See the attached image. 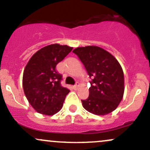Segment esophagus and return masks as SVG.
I'll use <instances>...</instances> for the list:
<instances>
[{
    "label": "esophagus",
    "mask_w": 150,
    "mask_h": 150,
    "mask_svg": "<svg viewBox=\"0 0 150 150\" xmlns=\"http://www.w3.org/2000/svg\"><path fill=\"white\" fill-rule=\"evenodd\" d=\"M79 85H80V84H79V82H76V83H75V85L73 86V89H77V88H78Z\"/></svg>",
    "instance_id": "esophagus-1"
}]
</instances>
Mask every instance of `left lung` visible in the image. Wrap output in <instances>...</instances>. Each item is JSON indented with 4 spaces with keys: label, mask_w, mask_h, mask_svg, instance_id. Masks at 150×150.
Returning <instances> with one entry per match:
<instances>
[{
    "label": "left lung",
    "mask_w": 150,
    "mask_h": 150,
    "mask_svg": "<svg viewBox=\"0 0 150 150\" xmlns=\"http://www.w3.org/2000/svg\"><path fill=\"white\" fill-rule=\"evenodd\" d=\"M73 52L91 78L89 97L81 100L83 107L98 116L112 112L124 93V75L119 63L111 53L96 46L78 47Z\"/></svg>",
    "instance_id": "left-lung-1"
}]
</instances>
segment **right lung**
Masks as SVG:
<instances>
[{
  "label": "right lung",
  "instance_id": "1",
  "mask_svg": "<svg viewBox=\"0 0 150 150\" xmlns=\"http://www.w3.org/2000/svg\"><path fill=\"white\" fill-rule=\"evenodd\" d=\"M73 50L58 44L46 46L36 52L26 65L22 85L30 104L38 113L52 116L63 107L69 89L62 87V75L56 65Z\"/></svg>",
  "mask_w": 150,
  "mask_h": 150
}]
</instances>
